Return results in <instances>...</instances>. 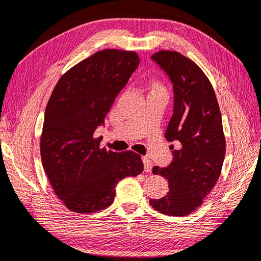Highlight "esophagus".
I'll return each mask as SVG.
<instances>
[{"mask_svg": "<svg viewBox=\"0 0 261 261\" xmlns=\"http://www.w3.org/2000/svg\"><path fill=\"white\" fill-rule=\"evenodd\" d=\"M142 162H144V170H145V172H147V173H149V172H151V168H152V163H151V161L149 160V158L148 157H142Z\"/></svg>", "mask_w": 261, "mask_h": 261, "instance_id": "1", "label": "esophagus"}]
</instances>
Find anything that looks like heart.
Wrapping results in <instances>:
<instances>
[{"mask_svg":"<svg viewBox=\"0 0 261 261\" xmlns=\"http://www.w3.org/2000/svg\"><path fill=\"white\" fill-rule=\"evenodd\" d=\"M152 86H154V88H161V89H164V87L160 83L158 80H155L154 83H152Z\"/></svg>","mask_w":261,"mask_h":261,"instance_id":"b5f03b06","label":"heart"}]
</instances>
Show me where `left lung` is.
Here are the masks:
<instances>
[{
	"instance_id": "obj_1",
	"label": "left lung",
	"mask_w": 261,
	"mask_h": 261,
	"mask_svg": "<svg viewBox=\"0 0 261 261\" xmlns=\"http://www.w3.org/2000/svg\"><path fill=\"white\" fill-rule=\"evenodd\" d=\"M152 60L170 75L174 88V113L165 138L181 148L166 168L152 173L167 178L170 191L149 203L168 216H187L201 205L221 175L225 157V136L215 90L203 71L187 56L162 49Z\"/></svg>"
}]
</instances>
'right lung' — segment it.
Instances as JSON below:
<instances>
[{"mask_svg":"<svg viewBox=\"0 0 261 261\" xmlns=\"http://www.w3.org/2000/svg\"><path fill=\"white\" fill-rule=\"evenodd\" d=\"M139 64L134 50L106 48L61 76L46 106L42 164L55 195L74 213L112 205L117 182L144 171L141 156L100 147L95 130Z\"/></svg>","mask_w":261,"mask_h":261,"instance_id":"obj_1","label":"right lung"}]
</instances>
